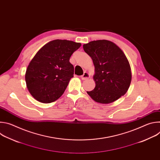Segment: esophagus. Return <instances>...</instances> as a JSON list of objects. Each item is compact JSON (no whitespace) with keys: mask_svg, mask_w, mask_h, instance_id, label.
Instances as JSON below:
<instances>
[{"mask_svg":"<svg viewBox=\"0 0 160 160\" xmlns=\"http://www.w3.org/2000/svg\"><path fill=\"white\" fill-rule=\"evenodd\" d=\"M89 77H90V74H89L88 72H85L83 73V75H82V76L80 77V78H81L82 80H87V79L89 78Z\"/></svg>","mask_w":160,"mask_h":160,"instance_id":"obj_1","label":"esophagus"}]
</instances>
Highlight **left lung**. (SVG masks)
Listing matches in <instances>:
<instances>
[{
    "mask_svg": "<svg viewBox=\"0 0 160 160\" xmlns=\"http://www.w3.org/2000/svg\"><path fill=\"white\" fill-rule=\"evenodd\" d=\"M85 52L93 61L96 87L87 92L101 104L113 102L124 96L132 80L131 68L123 51L107 40L91 41L83 44Z\"/></svg>",
    "mask_w": 160,
    "mask_h": 160,
    "instance_id": "left-lung-1",
    "label": "left lung"
}]
</instances>
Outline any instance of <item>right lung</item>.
I'll use <instances>...</instances> for the list:
<instances>
[{"instance_id": "1", "label": "right lung", "mask_w": 160, "mask_h": 160, "mask_svg": "<svg viewBox=\"0 0 160 160\" xmlns=\"http://www.w3.org/2000/svg\"><path fill=\"white\" fill-rule=\"evenodd\" d=\"M80 46V43L56 39L37 52L25 73L27 88L34 99L51 103L63 94L74 74L70 58Z\"/></svg>"}]
</instances>
